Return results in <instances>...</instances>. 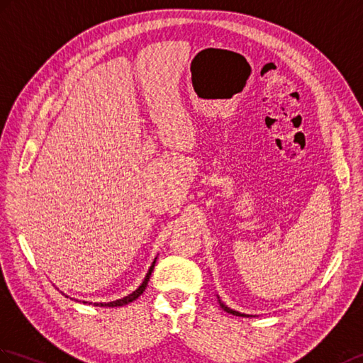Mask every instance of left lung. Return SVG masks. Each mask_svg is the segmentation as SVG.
I'll use <instances>...</instances> for the list:
<instances>
[{
	"label": "left lung",
	"instance_id": "left-lung-1",
	"mask_svg": "<svg viewBox=\"0 0 363 363\" xmlns=\"http://www.w3.org/2000/svg\"><path fill=\"white\" fill-rule=\"evenodd\" d=\"M216 298H218V303H220V306H221V309H224L225 313H229V314H232V315H238V317H250L249 314H242V313H240V311H235V309H232V308H229L227 305H224V303L221 301V298L216 296Z\"/></svg>",
	"mask_w": 363,
	"mask_h": 363
}]
</instances>
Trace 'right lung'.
<instances>
[{
    "mask_svg": "<svg viewBox=\"0 0 363 363\" xmlns=\"http://www.w3.org/2000/svg\"><path fill=\"white\" fill-rule=\"evenodd\" d=\"M156 259H157V257L153 259V263H151V266H150V269H148V272H147L145 278H143L142 283L139 284V288H138L136 291H133L131 294H128V296H125V297H122V298H119V300H113V301H100V303H92V301H85V300H80V301H82V303H88V305H94V306H106V308H117V306H125V305H128V303H131V301L136 300L138 297H140V296H142V292L145 291L147 284H148V281H150L151 272H153V267H155V264H156ZM65 296H66V294H65ZM66 297H69V296H66ZM72 300H75V298H72ZM77 301H79V300H77Z\"/></svg>",
    "mask_w": 363,
    "mask_h": 363,
    "instance_id": "obj_1",
    "label": "right lung"
}]
</instances>
